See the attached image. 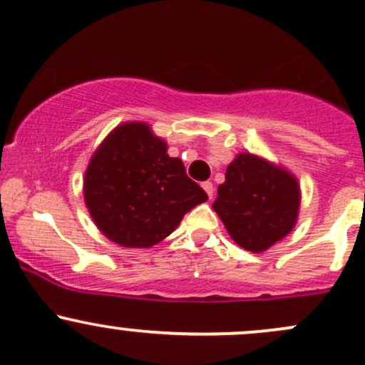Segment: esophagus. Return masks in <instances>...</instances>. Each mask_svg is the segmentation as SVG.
<instances>
[{
  "mask_svg": "<svg viewBox=\"0 0 365 365\" xmlns=\"http://www.w3.org/2000/svg\"><path fill=\"white\" fill-rule=\"evenodd\" d=\"M202 187H203V190H205V193L209 195V198L214 197V184H212V182L205 181V182L202 184Z\"/></svg>",
  "mask_w": 365,
  "mask_h": 365,
  "instance_id": "obj_1",
  "label": "esophagus"
}]
</instances>
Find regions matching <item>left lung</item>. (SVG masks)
Instances as JSON below:
<instances>
[{
  "label": "left lung",
  "instance_id": "left-lung-1",
  "mask_svg": "<svg viewBox=\"0 0 365 365\" xmlns=\"http://www.w3.org/2000/svg\"><path fill=\"white\" fill-rule=\"evenodd\" d=\"M299 202V184L291 172L240 153L226 168L212 209L238 245L262 252L291 233Z\"/></svg>",
  "mask_w": 365,
  "mask_h": 365
}]
</instances>
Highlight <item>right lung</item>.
<instances>
[{
	"mask_svg": "<svg viewBox=\"0 0 365 365\" xmlns=\"http://www.w3.org/2000/svg\"><path fill=\"white\" fill-rule=\"evenodd\" d=\"M83 195L97 228L132 249L162 242L209 198L143 121L120 125L106 137L85 172Z\"/></svg>",
	"mask_w": 365,
	"mask_h": 365,
	"instance_id": "add662e5",
	"label": "right lung"
}]
</instances>
